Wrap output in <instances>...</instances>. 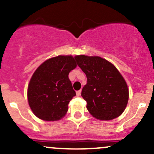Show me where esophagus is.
Masks as SVG:
<instances>
[{"label": "esophagus", "mask_w": 154, "mask_h": 154, "mask_svg": "<svg viewBox=\"0 0 154 154\" xmlns=\"http://www.w3.org/2000/svg\"><path fill=\"white\" fill-rule=\"evenodd\" d=\"M76 93H77V96H79L81 94V90H79V91H77L76 92Z\"/></svg>", "instance_id": "1"}]
</instances>
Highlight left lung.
<instances>
[{"label":"left lung","mask_w":154,"mask_h":154,"mask_svg":"<svg viewBox=\"0 0 154 154\" xmlns=\"http://www.w3.org/2000/svg\"><path fill=\"white\" fill-rule=\"evenodd\" d=\"M75 59L87 77L81 95L91 115L105 121L119 116L128 104L129 90L117 69L99 56L79 55Z\"/></svg>","instance_id":"8db88e82"}]
</instances>
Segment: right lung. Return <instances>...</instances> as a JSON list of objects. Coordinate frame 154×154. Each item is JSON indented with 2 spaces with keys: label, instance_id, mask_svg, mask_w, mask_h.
Listing matches in <instances>:
<instances>
[{
  "label": "right lung",
  "instance_id": "1",
  "mask_svg": "<svg viewBox=\"0 0 154 154\" xmlns=\"http://www.w3.org/2000/svg\"><path fill=\"white\" fill-rule=\"evenodd\" d=\"M72 56H58L46 60L35 70L27 88L30 109L39 119L57 121L65 116L68 104L76 95L69 72L76 68Z\"/></svg>",
  "mask_w": 154,
  "mask_h": 154
}]
</instances>
